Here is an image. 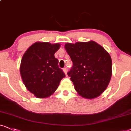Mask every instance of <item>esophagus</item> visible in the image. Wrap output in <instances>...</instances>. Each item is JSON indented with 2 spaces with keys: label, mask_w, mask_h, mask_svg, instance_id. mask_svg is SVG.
Wrapping results in <instances>:
<instances>
[{
  "label": "esophagus",
  "mask_w": 131,
  "mask_h": 131,
  "mask_svg": "<svg viewBox=\"0 0 131 131\" xmlns=\"http://www.w3.org/2000/svg\"><path fill=\"white\" fill-rule=\"evenodd\" d=\"M63 71H64V73L66 74V75L67 76V67H65V68L63 69Z\"/></svg>",
  "instance_id": "obj_1"
}]
</instances>
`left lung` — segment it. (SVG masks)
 <instances>
[{"mask_svg": "<svg viewBox=\"0 0 131 131\" xmlns=\"http://www.w3.org/2000/svg\"><path fill=\"white\" fill-rule=\"evenodd\" d=\"M64 47L73 62L68 76L82 97L93 99L107 88L112 77V59L102 46L93 41L66 43Z\"/></svg>", "mask_w": 131, "mask_h": 131, "instance_id": "obj_1", "label": "left lung"}]
</instances>
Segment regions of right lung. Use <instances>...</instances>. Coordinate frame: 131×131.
Segmentation results:
<instances>
[{
	"label": "right lung",
	"mask_w": 131,
	"mask_h": 131,
	"mask_svg": "<svg viewBox=\"0 0 131 131\" xmlns=\"http://www.w3.org/2000/svg\"><path fill=\"white\" fill-rule=\"evenodd\" d=\"M60 43L36 42L27 50L22 56L20 73L27 90L39 98L51 96L66 77L58 67L54 53Z\"/></svg>",
	"instance_id": "obj_1"
}]
</instances>
